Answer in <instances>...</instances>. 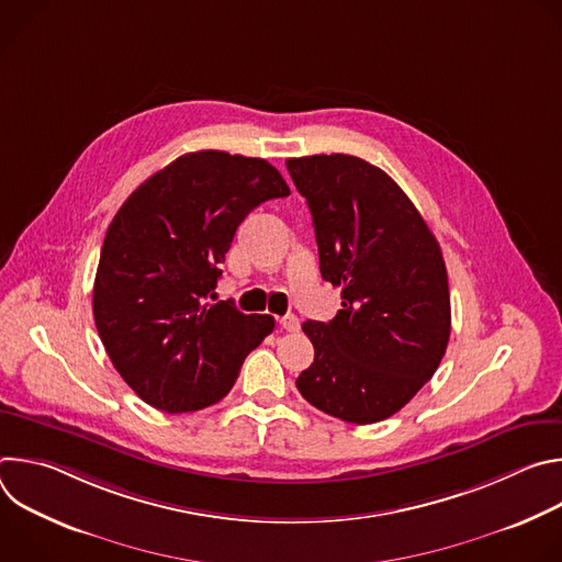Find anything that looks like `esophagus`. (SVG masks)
I'll return each instance as SVG.
<instances>
[{"label":"esophagus","instance_id":"obj_1","mask_svg":"<svg viewBox=\"0 0 562 562\" xmlns=\"http://www.w3.org/2000/svg\"><path fill=\"white\" fill-rule=\"evenodd\" d=\"M280 327L289 334H295L300 329V319L295 315H284V317H280Z\"/></svg>","mask_w":562,"mask_h":562}]
</instances>
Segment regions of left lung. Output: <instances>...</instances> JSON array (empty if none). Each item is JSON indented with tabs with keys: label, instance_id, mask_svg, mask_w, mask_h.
Masks as SVG:
<instances>
[{
	"label": "left lung",
	"instance_id": "obj_1",
	"mask_svg": "<svg viewBox=\"0 0 562 562\" xmlns=\"http://www.w3.org/2000/svg\"><path fill=\"white\" fill-rule=\"evenodd\" d=\"M286 169L313 215L319 273L342 286L331 323L302 325L315 358L297 391L345 423H380L429 382L447 351L440 245L405 191L360 157H291Z\"/></svg>",
	"mask_w": 562,
	"mask_h": 562
}]
</instances>
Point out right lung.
<instances>
[{
	"instance_id": "obj_1",
	"label": "right lung",
	"mask_w": 562,
	"mask_h": 562,
	"mask_svg": "<svg viewBox=\"0 0 562 562\" xmlns=\"http://www.w3.org/2000/svg\"><path fill=\"white\" fill-rule=\"evenodd\" d=\"M289 193L262 157L198 150L150 176L115 213L93 315L113 367L146 405L187 414L220 403L273 331L271 315L206 297L239 222Z\"/></svg>"
}]
</instances>
